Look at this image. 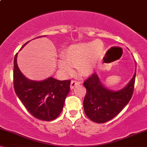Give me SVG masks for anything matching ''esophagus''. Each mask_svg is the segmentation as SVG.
<instances>
[{
  "mask_svg": "<svg viewBox=\"0 0 147 147\" xmlns=\"http://www.w3.org/2000/svg\"><path fill=\"white\" fill-rule=\"evenodd\" d=\"M80 84H81V82L80 81H77V80H72L71 82V85H70V88H71V89H74V88L76 86L79 85Z\"/></svg>",
  "mask_w": 147,
  "mask_h": 147,
  "instance_id": "34e87169",
  "label": "esophagus"
}]
</instances>
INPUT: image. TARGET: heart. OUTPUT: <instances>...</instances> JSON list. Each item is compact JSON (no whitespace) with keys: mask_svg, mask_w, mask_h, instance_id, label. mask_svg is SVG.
<instances>
[{"mask_svg":"<svg viewBox=\"0 0 147 147\" xmlns=\"http://www.w3.org/2000/svg\"><path fill=\"white\" fill-rule=\"evenodd\" d=\"M104 53V44L100 40L74 44L68 47L62 53L64 60L59 61V67L64 73H73L74 67L79 68L84 76L93 73Z\"/></svg>","mask_w":147,"mask_h":147,"instance_id":"obj_1","label":"heart"}]
</instances>
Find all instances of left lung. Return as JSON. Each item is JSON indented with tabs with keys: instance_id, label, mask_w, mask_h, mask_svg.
<instances>
[{
	"instance_id": "obj_1",
	"label": "left lung",
	"mask_w": 147,
	"mask_h": 147,
	"mask_svg": "<svg viewBox=\"0 0 147 147\" xmlns=\"http://www.w3.org/2000/svg\"><path fill=\"white\" fill-rule=\"evenodd\" d=\"M135 78L136 72L125 88L113 92L102 85L96 74L90 76L84 82V87L86 88L84 100L86 116L97 123H104L115 117L131 99Z\"/></svg>"
}]
</instances>
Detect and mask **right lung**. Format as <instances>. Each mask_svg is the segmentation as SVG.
<instances>
[{
  "instance_id": "right-lung-1",
  "label": "right lung",
  "mask_w": 147,
  "mask_h": 147,
  "mask_svg": "<svg viewBox=\"0 0 147 147\" xmlns=\"http://www.w3.org/2000/svg\"><path fill=\"white\" fill-rule=\"evenodd\" d=\"M17 57L16 53L13 69V84L16 94L35 118L44 121L55 119L63 110L65 98L70 91L71 81H60L51 77L41 82L30 80L19 70Z\"/></svg>"
}]
</instances>
